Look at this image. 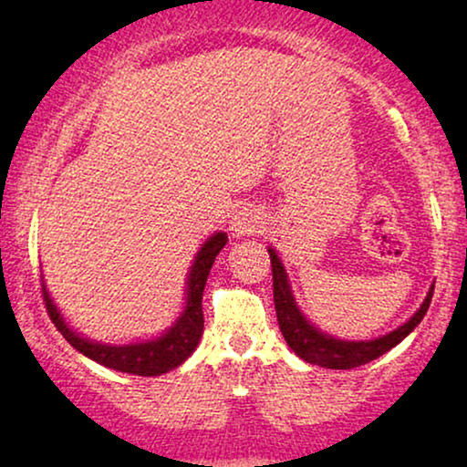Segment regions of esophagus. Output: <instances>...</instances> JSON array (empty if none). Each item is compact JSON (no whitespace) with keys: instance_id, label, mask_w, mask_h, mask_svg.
<instances>
[{"instance_id":"obj_1","label":"esophagus","mask_w":467,"mask_h":467,"mask_svg":"<svg viewBox=\"0 0 467 467\" xmlns=\"http://www.w3.org/2000/svg\"><path fill=\"white\" fill-rule=\"evenodd\" d=\"M232 234L235 238H244V235H257L265 229V216L257 208H242L234 214L232 219Z\"/></svg>"}]
</instances>
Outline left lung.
I'll return each mask as SVG.
<instances>
[{"label":"left lung","instance_id":"left-lung-1","mask_svg":"<svg viewBox=\"0 0 467 467\" xmlns=\"http://www.w3.org/2000/svg\"><path fill=\"white\" fill-rule=\"evenodd\" d=\"M272 261V280H274V306H276V317H278V327L283 331L286 344H289L293 353L302 357L304 361L312 363V366H321L329 369H353L359 368L363 363L374 361L376 357L385 355L387 350L404 340L417 325L423 321L427 308L431 304L433 286L427 293L425 302L420 304V308L410 317V321L401 325L391 334L376 337V340L368 342H348V340H337L323 331H318L315 325H310L302 312H299L296 299L291 296L289 280H286V272L283 264H280L278 254L274 248H267Z\"/></svg>","mask_w":467,"mask_h":467}]
</instances>
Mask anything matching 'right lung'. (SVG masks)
I'll list each match as a JSON object with an SVG mask.
<instances>
[{"label":"right lung","instance_id":"1","mask_svg":"<svg viewBox=\"0 0 467 467\" xmlns=\"http://www.w3.org/2000/svg\"><path fill=\"white\" fill-rule=\"evenodd\" d=\"M225 244L227 234L219 232L210 235L206 244L200 248V253H197L189 272L187 306H184L178 321L171 325L163 336L155 337V340L123 344V347H112V344L87 340V337L78 336L74 329L67 327L61 312L57 310V306L48 296L47 285H42V296L44 302H47L50 321L55 323V327L61 331V336L66 337L76 350H80L82 355L101 363V366L136 376H161L165 372H170V369L181 366V363L197 348V344H200L203 331V286H206L210 267H213L216 254L221 253V248Z\"/></svg>","mask_w":467,"mask_h":467}]
</instances>
